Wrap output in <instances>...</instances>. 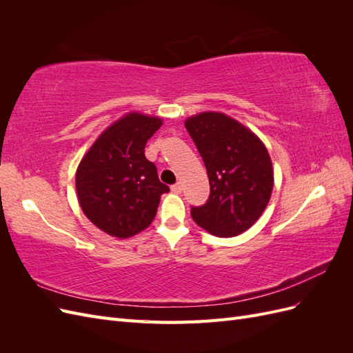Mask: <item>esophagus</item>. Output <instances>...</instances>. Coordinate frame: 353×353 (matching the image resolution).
<instances>
[{
    "label": "esophagus",
    "mask_w": 353,
    "mask_h": 353,
    "mask_svg": "<svg viewBox=\"0 0 353 353\" xmlns=\"http://www.w3.org/2000/svg\"><path fill=\"white\" fill-rule=\"evenodd\" d=\"M170 190H172L174 193H181V191H183V185H181V183L178 181L176 184H174L172 187H170Z\"/></svg>",
    "instance_id": "1"
}]
</instances>
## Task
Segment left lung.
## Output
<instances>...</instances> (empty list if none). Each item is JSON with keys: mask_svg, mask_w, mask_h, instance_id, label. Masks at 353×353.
Instances as JSON below:
<instances>
[{"mask_svg": "<svg viewBox=\"0 0 353 353\" xmlns=\"http://www.w3.org/2000/svg\"><path fill=\"white\" fill-rule=\"evenodd\" d=\"M185 128L205 162L210 194L191 206L197 225L216 237L249 230L268 205L274 170L266 147L231 117L208 112L190 117Z\"/></svg>", "mask_w": 353, "mask_h": 353, "instance_id": "obj_1", "label": "left lung"}]
</instances>
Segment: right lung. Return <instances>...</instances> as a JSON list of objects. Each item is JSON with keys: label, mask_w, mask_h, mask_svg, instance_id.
<instances>
[{"label": "right lung", "mask_w": 353, "mask_h": 353, "mask_svg": "<svg viewBox=\"0 0 353 353\" xmlns=\"http://www.w3.org/2000/svg\"><path fill=\"white\" fill-rule=\"evenodd\" d=\"M162 126L157 117L130 113L109 126L77 170L79 205L87 218L110 236L126 239L150 225L160 196L169 187L145 159L147 141Z\"/></svg>", "instance_id": "add662e5"}]
</instances>
